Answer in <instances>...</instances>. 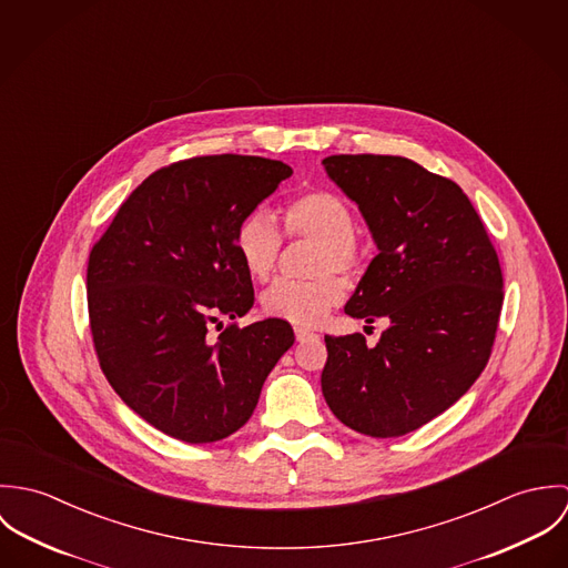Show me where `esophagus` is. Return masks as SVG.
<instances>
[{
    "label": "esophagus",
    "mask_w": 568,
    "mask_h": 568,
    "mask_svg": "<svg viewBox=\"0 0 568 568\" xmlns=\"http://www.w3.org/2000/svg\"><path fill=\"white\" fill-rule=\"evenodd\" d=\"M295 338L297 341H311V338H317V334L313 332V329H308V327H295Z\"/></svg>",
    "instance_id": "34e87169"
}]
</instances>
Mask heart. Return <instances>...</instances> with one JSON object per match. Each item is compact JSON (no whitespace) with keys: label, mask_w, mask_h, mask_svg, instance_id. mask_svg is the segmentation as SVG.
Masks as SVG:
<instances>
[{"label":"heart","mask_w":568,"mask_h":568,"mask_svg":"<svg viewBox=\"0 0 568 568\" xmlns=\"http://www.w3.org/2000/svg\"><path fill=\"white\" fill-rule=\"evenodd\" d=\"M282 227L286 239L317 241L313 273L308 282H275L262 295V311L273 320L288 324H320L345 297V277H356L367 262V251L354 234L349 205L329 190H308L288 199L282 207ZM236 251L246 273L266 282L277 266L282 234L264 214H251L236 230Z\"/></svg>","instance_id":"1"}]
</instances>
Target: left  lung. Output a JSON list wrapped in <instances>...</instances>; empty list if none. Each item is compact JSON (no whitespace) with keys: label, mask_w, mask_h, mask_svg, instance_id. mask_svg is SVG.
I'll list each match as a JSON object with an SVG mask.
<instances>
[{"label":"left lung","mask_w":568,"mask_h":568,"mask_svg":"<svg viewBox=\"0 0 568 568\" xmlns=\"http://www.w3.org/2000/svg\"><path fill=\"white\" fill-rule=\"evenodd\" d=\"M329 179L361 207L378 255L345 313L374 324L325 336L322 392L332 413L369 437H400L455 405L489 361L503 273L464 190L394 155H329Z\"/></svg>","instance_id":"8db88e82"}]
</instances>
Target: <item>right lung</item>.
Here are the masks:
<instances>
[{
  "label": "right lung",
  "instance_id": "add662e5",
  "mask_svg": "<svg viewBox=\"0 0 568 568\" xmlns=\"http://www.w3.org/2000/svg\"><path fill=\"white\" fill-rule=\"evenodd\" d=\"M286 163L205 155L168 163L133 190L87 264L93 349L115 394L165 435L210 444L236 433L295 343L284 320L236 324L255 302L239 225ZM231 324L212 337V324Z\"/></svg>",
  "mask_w": 568,
  "mask_h": 568
}]
</instances>
